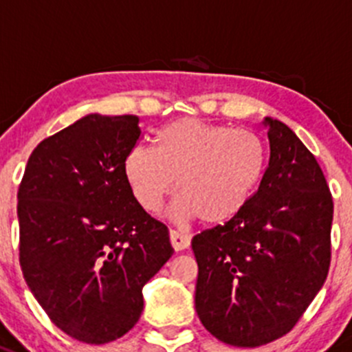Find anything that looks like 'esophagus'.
I'll return each mask as SVG.
<instances>
[{
	"mask_svg": "<svg viewBox=\"0 0 352 352\" xmlns=\"http://www.w3.org/2000/svg\"><path fill=\"white\" fill-rule=\"evenodd\" d=\"M170 242H172L175 251H184L190 245V237L187 234H182V232L170 230Z\"/></svg>",
	"mask_w": 352,
	"mask_h": 352,
	"instance_id": "34e87169",
	"label": "esophagus"
}]
</instances>
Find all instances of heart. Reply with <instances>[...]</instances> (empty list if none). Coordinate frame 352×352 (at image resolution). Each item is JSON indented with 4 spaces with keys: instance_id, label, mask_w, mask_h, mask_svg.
<instances>
[{
    "instance_id": "obj_1",
    "label": "heart",
    "mask_w": 352,
    "mask_h": 352,
    "mask_svg": "<svg viewBox=\"0 0 352 352\" xmlns=\"http://www.w3.org/2000/svg\"><path fill=\"white\" fill-rule=\"evenodd\" d=\"M267 168V149L251 131L196 118L172 122L156 135V149L135 146L124 172L139 206L156 213L175 190L170 214L206 225L234 220L249 204Z\"/></svg>"
}]
</instances>
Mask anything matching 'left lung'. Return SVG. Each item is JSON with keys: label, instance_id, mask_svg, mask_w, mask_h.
Wrapping results in <instances>:
<instances>
[{"label": "left lung", "instance_id": "obj_1", "mask_svg": "<svg viewBox=\"0 0 352 352\" xmlns=\"http://www.w3.org/2000/svg\"><path fill=\"white\" fill-rule=\"evenodd\" d=\"M270 160L248 206L194 235L196 311L225 344L258 347L291 332L325 282L333 201L325 175L280 120H263Z\"/></svg>", "mask_w": 352, "mask_h": 352}]
</instances>
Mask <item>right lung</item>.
Masks as SVG:
<instances>
[{"mask_svg":"<svg viewBox=\"0 0 352 352\" xmlns=\"http://www.w3.org/2000/svg\"><path fill=\"white\" fill-rule=\"evenodd\" d=\"M139 138L135 115H85L37 144L19 187L23 278L51 322L85 344L138 323L142 287L173 254L125 177Z\"/></svg>","mask_w":352,"mask_h":352,"instance_id":"right-lung-1","label":"right lung"}]
</instances>
